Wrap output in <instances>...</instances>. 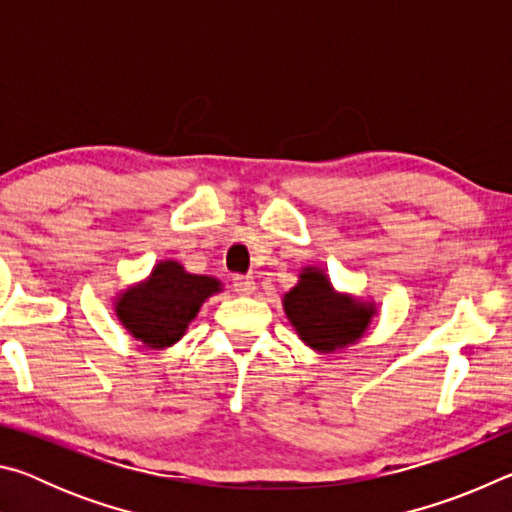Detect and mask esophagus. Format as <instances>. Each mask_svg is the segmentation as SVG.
<instances>
[{"instance_id": "34e87169", "label": "esophagus", "mask_w": 512, "mask_h": 512, "mask_svg": "<svg viewBox=\"0 0 512 512\" xmlns=\"http://www.w3.org/2000/svg\"><path fill=\"white\" fill-rule=\"evenodd\" d=\"M232 287H235L239 296H250L255 291V280L250 275H235L232 277Z\"/></svg>"}]
</instances>
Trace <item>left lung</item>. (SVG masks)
<instances>
[{
    "label": "left lung",
    "mask_w": 512,
    "mask_h": 512,
    "mask_svg": "<svg viewBox=\"0 0 512 512\" xmlns=\"http://www.w3.org/2000/svg\"><path fill=\"white\" fill-rule=\"evenodd\" d=\"M284 311L302 343L316 352H334L357 343L375 316L372 302H361L334 291L318 268H302L300 280L284 293Z\"/></svg>",
    "instance_id": "obj_1"
}]
</instances>
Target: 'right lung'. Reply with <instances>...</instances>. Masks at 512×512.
Here are the masks:
<instances>
[{
  "mask_svg": "<svg viewBox=\"0 0 512 512\" xmlns=\"http://www.w3.org/2000/svg\"><path fill=\"white\" fill-rule=\"evenodd\" d=\"M219 291L216 277L187 273L183 264L167 259L144 282L119 293L115 314L133 339L162 350L183 339L203 302Z\"/></svg>",
  "mask_w": 512,
  "mask_h": 512,
  "instance_id": "add662e5",
  "label": "right lung"
}]
</instances>
